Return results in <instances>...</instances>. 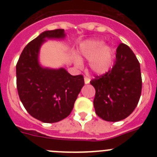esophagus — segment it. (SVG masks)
I'll return each instance as SVG.
<instances>
[{
    "label": "esophagus",
    "mask_w": 157,
    "mask_h": 157,
    "mask_svg": "<svg viewBox=\"0 0 157 157\" xmlns=\"http://www.w3.org/2000/svg\"><path fill=\"white\" fill-rule=\"evenodd\" d=\"M84 81H85L86 84H88V83H90V78L89 77H85L84 78Z\"/></svg>",
    "instance_id": "34e87169"
}]
</instances>
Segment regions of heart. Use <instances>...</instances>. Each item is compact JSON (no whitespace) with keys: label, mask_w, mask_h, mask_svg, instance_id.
I'll use <instances>...</instances> for the list:
<instances>
[{"label":"heart","mask_w":157,"mask_h":157,"mask_svg":"<svg viewBox=\"0 0 157 157\" xmlns=\"http://www.w3.org/2000/svg\"><path fill=\"white\" fill-rule=\"evenodd\" d=\"M105 46V43L98 40H92L83 43L80 48V53L83 57L90 59V65L97 74H104L109 71L113 63V53L112 48ZM75 63L77 66L82 64L78 57H75Z\"/></svg>","instance_id":"obj_1"}]
</instances>
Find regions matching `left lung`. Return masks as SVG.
Listing matches in <instances>:
<instances>
[{
	"label": "left lung",
	"mask_w": 157,
	"mask_h": 157,
	"mask_svg": "<svg viewBox=\"0 0 157 157\" xmlns=\"http://www.w3.org/2000/svg\"><path fill=\"white\" fill-rule=\"evenodd\" d=\"M95 88L96 114L105 121L117 122L130 116L141 94L140 63L133 51L120 43L112 68L90 81Z\"/></svg>",
	"instance_id": "8db88e82"
}]
</instances>
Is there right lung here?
Here are the masks:
<instances>
[{"label":"right lung","mask_w":157,"mask_h":157,"mask_svg":"<svg viewBox=\"0 0 157 157\" xmlns=\"http://www.w3.org/2000/svg\"><path fill=\"white\" fill-rule=\"evenodd\" d=\"M64 30L43 32L23 48L16 64L19 99L29 114L43 123H56L70 115L81 89L82 75H71L65 69L43 68L37 57L45 38L64 37Z\"/></svg>","instance_id":"obj_1"}]
</instances>
